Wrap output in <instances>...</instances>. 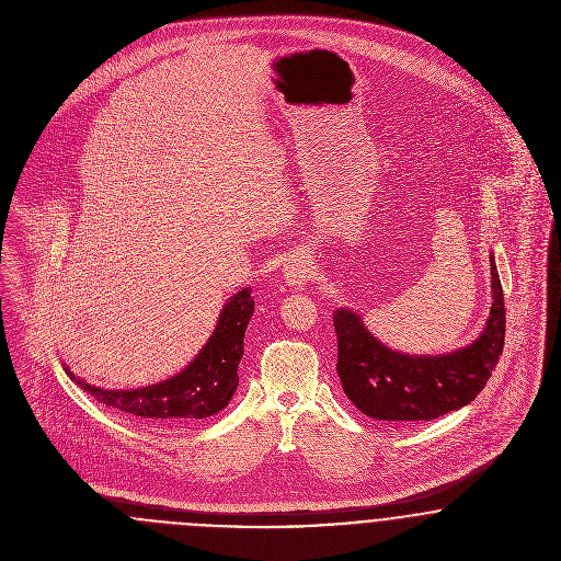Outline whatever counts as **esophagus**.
Instances as JSON below:
<instances>
[{
	"instance_id": "1",
	"label": "esophagus",
	"mask_w": 561,
	"mask_h": 561,
	"mask_svg": "<svg viewBox=\"0 0 561 561\" xmlns=\"http://www.w3.org/2000/svg\"><path fill=\"white\" fill-rule=\"evenodd\" d=\"M311 272H313V265H311V259L307 254H294L283 267L285 283L289 287H296V289H300L311 278Z\"/></svg>"
}]
</instances>
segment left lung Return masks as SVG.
<instances>
[{
  "label": "left lung",
  "mask_w": 561,
  "mask_h": 561,
  "mask_svg": "<svg viewBox=\"0 0 561 561\" xmlns=\"http://www.w3.org/2000/svg\"><path fill=\"white\" fill-rule=\"evenodd\" d=\"M492 309L480 339L443 356H405L376 341L352 311L334 313L336 374L352 403L387 423L438 419L476 400L505 341V300L494 259Z\"/></svg>",
  "instance_id": "1"
}]
</instances>
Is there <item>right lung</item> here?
Listing matches in <instances>:
<instances>
[{
    "instance_id": "right-lung-1",
    "label": "right lung",
    "mask_w": 561,
    "mask_h": 561,
    "mask_svg": "<svg viewBox=\"0 0 561 561\" xmlns=\"http://www.w3.org/2000/svg\"><path fill=\"white\" fill-rule=\"evenodd\" d=\"M254 311L250 289H241L222 309L218 325L201 354L174 378L134 391H105L67 374L92 398L140 419L187 425L220 412L238 389L243 334Z\"/></svg>"
}]
</instances>
